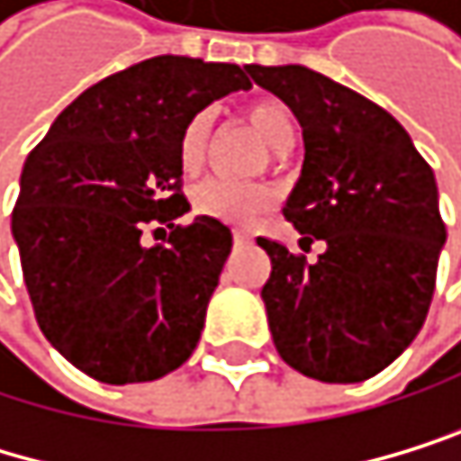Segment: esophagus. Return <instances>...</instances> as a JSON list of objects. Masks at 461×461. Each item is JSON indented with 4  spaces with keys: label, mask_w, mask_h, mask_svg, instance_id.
Returning a JSON list of instances; mask_svg holds the SVG:
<instances>
[{
    "label": "esophagus",
    "mask_w": 461,
    "mask_h": 461,
    "mask_svg": "<svg viewBox=\"0 0 461 461\" xmlns=\"http://www.w3.org/2000/svg\"><path fill=\"white\" fill-rule=\"evenodd\" d=\"M232 238H235V243H238V246L252 243V235H249V232H243V229H235V235H232Z\"/></svg>",
    "instance_id": "esophagus-1"
}]
</instances>
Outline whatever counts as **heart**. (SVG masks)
<instances>
[{"mask_svg":"<svg viewBox=\"0 0 461 461\" xmlns=\"http://www.w3.org/2000/svg\"><path fill=\"white\" fill-rule=\"evenodd\" d=\"M246 122L252 130L269 144L275 152H286L294 144L297 124L292 110L277 98H260L252 101L243 110ZM206 147H209V115L198 113L192 115L178 141V164L184 175H198L206 164ZM275 195L269 186L263 184H235L223 178L203 181L192 189V206L198 215H206L212 221L232 223V226H246L258 221L266 209L272 206Z\"/></svg>","mask_w":461,"mask_h":461,"instance_id":"b5f03b06","label":"heart"}]
</instances>
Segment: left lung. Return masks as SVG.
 <instances>
[{"instance_id":"obj_1","label":"left lung","mask_w":461,"mask_h":461,"mask_svg":"<svg viewBox=\"0 0 461 461\" xmlns=\"http://www.w3.org/2000/svg\"><path fill=\"white\" fill-rule=\"evenodd\" d=\"M303 127V169L283 215L326 243L317 263L258 238L272 260L260 292L277 354L320 383H363L413 343L445 246L434 169L402 124L300 64H246ZM312 238H303L309 240Z\"/></svg>"}]
</instances>
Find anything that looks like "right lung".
Wrapping results in <instances>:
<instances>
[{
	"label": "right lung",
	"mask_w": 461,
	"mask_h": 461,
	"mask_svg": "<svg viewBox=\"0 0 461 461\" xmlns=\"http://www.w3.org/2000/svg\"><path fill=\"white\" fill-rule=\"evenodd\" d=\"M249 87L238 64L155 56L81 93L27 155L11 221L24 286L50 346L93 380H161L195 351L232 232L206 215L158 247L140 232L189 212V118Z\"/></svg>",
	"instance_id": "obj_1"
}]
</instances>
